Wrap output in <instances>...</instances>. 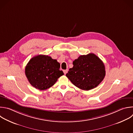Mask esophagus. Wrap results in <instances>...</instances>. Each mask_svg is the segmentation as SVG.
<instances>
[{
	"instance_id": "obj_1",
	"label": "esophagus",
	"mask_w": 133,
	"mask_h": 133,
	"mask_svg": "<svg viewBox=\"0 0 133 133\" xmlns=\"http://www.w3.org/2000/svg\"><path fill=\"white\" fill-rule=\"evenodd\" d=\"M63 71H64V74H65V75H66V74L67 73V72H68V69H66V70H64Z\"/></svg>"
}]
</instances>
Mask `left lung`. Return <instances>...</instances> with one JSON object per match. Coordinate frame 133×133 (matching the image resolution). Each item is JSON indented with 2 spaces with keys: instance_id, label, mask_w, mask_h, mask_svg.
Instances as JSON below:
<instances>
[{
  "instance_id": "1",
  "label": "left lung",
  "mask_w": 133,
  "mask_h": 133,
  "mask_svg": "<svg viewBox=\"0 0 133 133\" xmlns=\"http://www.w3.org/2000/svg\"><path fill=\"white\" fill-rule=\"evenodd\" d=\"M66 77L79 89L89 90L97 87L105 76L103 62L95 54L81 55L73 63Z\"/></svg>"
}]
</instances>
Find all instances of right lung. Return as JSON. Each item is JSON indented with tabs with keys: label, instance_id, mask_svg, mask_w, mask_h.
I'll list each match as a JSON object with an SVG mask.
<instances>
[{
	"label": "right lung",
	"instance_id": "add662e5",
	"mask_svg": "<svg viewBox=\"0 0 133 133\" xmlns=\"http://www.w3.org/2000/svg\"><path fill=\"white\" fill-rule=\"evenodd\" d=\"M60 64L48 55H38L27 64L25 74L30 84L39 90L49 89L64 75L59 70Z\"/></svg>",
	"mask_w": 133,
	"mask_h": 133
}]
</instances>
